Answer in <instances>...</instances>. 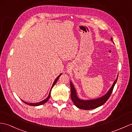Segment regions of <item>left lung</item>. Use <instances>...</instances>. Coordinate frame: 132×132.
<instances>
[{
  "label": "left lung",
  "instance_id": "obj_1",
  "mask_svg": "<svg viewBox=\"0 0 132 132\" xmlns=\"http://www.w3.org/2000/svg\"><path fill=\"white\" fill-rule=\"evenodd\" d=\"M111 40H112V39L111 38ZM117 80L118 78H116L115 81L114 82L111 88L110 89L108 92L107 93L105 96H103V97L101 98H99L98 99L89 101H84L79 98L77 97V95H76L75 88L73 87V85L71 81L70 82V87H71V98L72 102L77 108L82 110L94 109L98 108V107L102 106L108 100L109 97L111 96V94L112 92V90L114 89L116 81H117Z\"/></svg>",
  "mask_w": 132,
  "mask_h": 132
}]
</instances>
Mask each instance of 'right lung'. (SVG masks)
Listing matches in <instances>:
<instances>
[{
	"label": "right lung",
	"mask_w": 132,
	"mask_h": 132,
	"mask_svg": "<svg viewBox=\"0 0 132 132\" xmlns=\"http://www.w3.org/2000/svg\"><path fill=\"white\" fill-rule=\"evenodd\" d=\"M61 75H62V73H61V74H60L59 76H57V78L56 79V80H54L53 85H52V88H51V91H50V94H49V96H48V97L47 98L45 99L44 100L42 101H41V102H40L34 103H27V102H24V101H22H22H23V102L24 103H26V105H30V106H39V105H43V104H44L45 102H47V101H48L49 99H50V97H51V92L52 89V88H53V87H54V85H55V84L56 83V82H57V81L58 80V79H59L60 76Z\"/></svg>",
	"instance_id": "1"
}]
</instances>
